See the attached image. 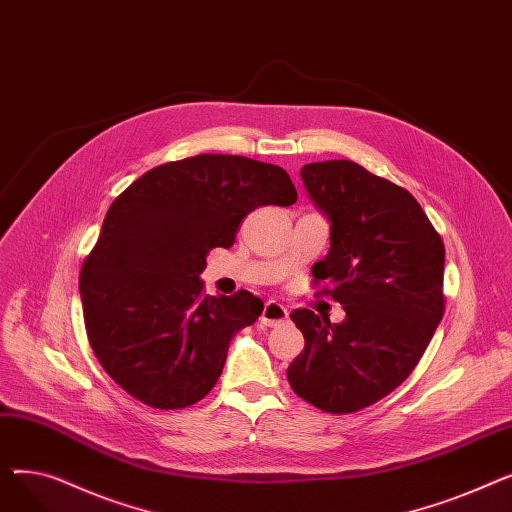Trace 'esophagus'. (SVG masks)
<instances>
[{
	"label": "esophagus",
	"instance_id": "obj_1",
	"mask_svg": "<svg viewBox=\"0 0 512 512\" xmlns=\"http://www.w3.org/2000/svg\"><path fill=\"white\" fill-rule=\"evenodd\" d=\"M286 317H288V311L278 301H267L265 307H263V313H261V321H263L265 326H270V328L272 326H280L282 321H286Z\"/></svg>",
	"mask_w": 512,
	"mask_h": 512
}]
</instances>
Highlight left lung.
I'll return each mask as SVG.
<instances>
[{
  "mask_svg": "<svg viewBox=\"0 0 512 512\" xmlns=\"http://www.w3.org/2000/svg\"><path fill=\"white\" fill-rule=\"evenodd\" d=\"M301 178L332 222L313 284L346 319L292 311L305 348L286 375L309 405L346 415L396 390L423 357L444 315V242L407 188L355 161L307 164Z\"/></svg>",
  "mask_w": 512,
  "mask_h": 512,
  "instance_id": "obj_1",
  "label": "left lung"
}]
</instances>
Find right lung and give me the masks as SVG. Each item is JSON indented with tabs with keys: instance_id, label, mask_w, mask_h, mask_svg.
Here are the masks:
<instances>
[{
	"instance_id": "right-lung-1",
	"label": "right lung",
	"mask_w": 512,
	"mask_h": 512,
	"mask_svg": "<svg viewBox=\"0 0 512 512\" xmlns=\"http://www.w3.org/2000/svg\"><path fill=\"white\" fill-rule=\"evenodd\" d=\"M294 201L286 170L242 155L168 161L134 180L107 209L78 280L87 336L105 373L153 409L205 398L232 336L263 311L247 290L205 294V257L232 247L242 218L259 205Z\"/></svg>"
}]
</instances>
